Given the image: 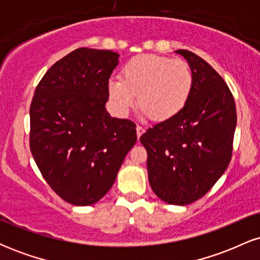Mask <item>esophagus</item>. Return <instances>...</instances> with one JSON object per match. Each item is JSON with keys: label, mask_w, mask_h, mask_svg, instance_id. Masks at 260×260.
I'll list each match as a JSON object with an SVG mask.
<instances>
[{"label": "esophagus", "mask_w": 260, "mask_h": 260, "mask_svg": "<svg viewBox=\"0 0 260 260\" xmlns=\"http://www.w3.org/2000/svg\"><path fill=\"white\" fill-rule=\"evenodd\" d=\"M145 132V128L142 127V126H137V137H138V139L140 138V136H142L143 133Z\"/></svg>", "instance_id": "34e87169"}]
</instances>
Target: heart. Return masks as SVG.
Segmentation results:
<instances>
[{"label": "heart", "instance_id": "1", "mask_svg": "<svg viewBox=\"0 0 260 260\" xmlns=\"http://www.w3.org/2000/svg\"><path fill=\"white\" fill-rule=\"evenodd\" d=\"M123 78L112 77L107 91L113 109L127 116L134 107L142 115L165 121L182 111L192 91V72L183 59L156 55H139L122 68Z\"/></svg>", "mask_w": 260, "mask_h": 260}]
</instances>
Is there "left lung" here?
<instances>
[{
	"label": "left lung",
	"instance_id": "obj_1",
	"mask_svg": "<svg viewBox=\"0 0 260 260\" xmlns=\"http://www.w3.org/2000/svg\"><path fill=\"white\" fill-rule=\"evenodd\" d=\"M188 62L192 91L182 111L140 137L148 178L161 201L187 205L207 194L228 169L237 123L229 86L208 62L176 50Z\"/></svg>",
	"mask_w": 260,
	"mask_h": 260
}]
</instances>
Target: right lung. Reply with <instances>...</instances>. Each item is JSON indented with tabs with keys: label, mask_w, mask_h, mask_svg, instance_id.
I'll return each instance as SVG.
<instances>
[{
	"label": "right lung",
	"mask_w": 260,
	"mask_h": 260,
	"mask_svg": "<svg viewBox=\"0 0 260 260\" xmlns=\"http://www.w3.org/2000/svg\"><path fill=\"white\" fill-rule=\"evenodd\" d=\"M118 58L110 50H74L45 73L31 101L32 157L50 187L78 207L109 192L136 144V124L105 106Z\"/></svg>",
	"instance_id": "obj_1"
}]
</instances>
